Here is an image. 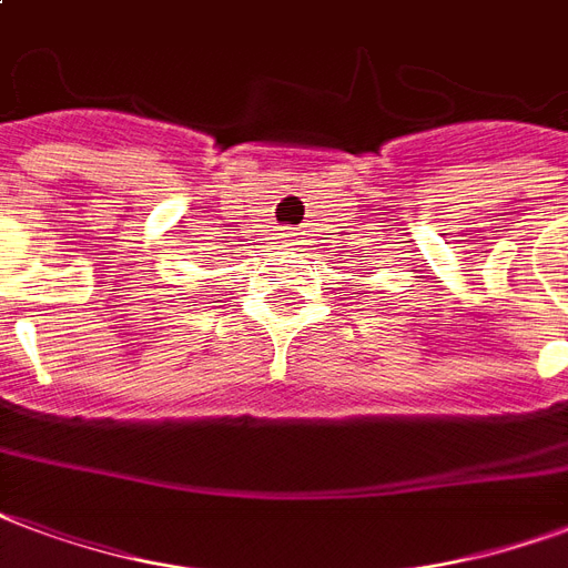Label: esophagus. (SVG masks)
Listing matches in <instances>:
<instances>
[{"label": "esophagus", "instance_id": "esophagus-1", "mask_svg": "<svg viewBox=\"0 0 568 568\" xmlns=\"http://www.w3.org/2000/svg\"><path fill=\"white\" fill-rule=\"evenodd\" d=\"M288 243H297V234H295V231H292V234H288Z\"/></svg>", "mask_w": 568, "mask_h": 568}]
</instances>
